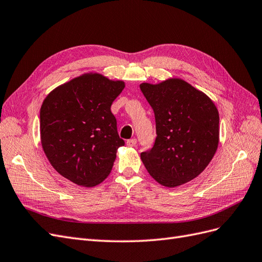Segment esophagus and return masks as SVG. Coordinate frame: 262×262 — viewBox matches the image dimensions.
Wrapping results in <instances>:
<instances>
[{
  "label": "esophagus",
  "mask_w": 262,
  "mask_h": 262,
  "mask_svg": "<svg viewBox=\"0 0 262 262\" xmlns=\"http://www.w3.org/2000/svg\"><path fill=\"white\" fill-rule=\"evenodd\" d=\"M126 145L128 146H136L137 145V139H130L126 141Z\"/></svg>",
  "instance_id": "1"
}]
</instances>
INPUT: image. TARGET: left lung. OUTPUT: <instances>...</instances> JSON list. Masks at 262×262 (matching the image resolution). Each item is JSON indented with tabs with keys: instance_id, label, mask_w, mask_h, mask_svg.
Masks as SVG:
<instances>
[{
	"instance_id": "obj_1",
	"label": "left lung",
	"mask_w": 262,
	"mask_h": 262,
	"mask_svg": "<svg viewBox=\"0 0 262 262\" xmlns=\"http://www.w3.org/2000/svg\"><path fill=\"white\" fill-rule=\"evenodd\" d=\"M140 89L155 115L153 147L141 153L148 173L158 184L173 188L205 169L219 145V112L204 93L180 78Z\"/></svg>"
}]
</instances>
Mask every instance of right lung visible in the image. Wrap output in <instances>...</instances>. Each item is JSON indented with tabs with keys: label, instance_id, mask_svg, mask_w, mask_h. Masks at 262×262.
<instances>
[{
	"label": "right lung",
	"instance_id": "add662e5",
	"mask_svg": "<svg viewBox=\"0 0 262 262\" xmlns=\"http://www.w3.org/2000/svg\"><path fill=\"white\" fill-rule=\"evenodd\" d=\"M124 89L98 73L73 78L53 90L40 109L43 152L60 175L83 187H94L112 171L119 138L110 107Z\"/></svg>",
	"mask_w": 262,
	"mask_h": 262
}]
</instances>
